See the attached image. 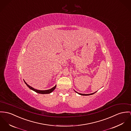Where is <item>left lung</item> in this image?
<instances>
[{
  "label": "left lung",
  "mask_w": 131,
  "mask_h": 131,
  "mask_svg": "<svg viewBox=\"0 0 131 131\" xmlns=\"http://www.w3.org/2000/svg\"><path fill=\"white\" fill-rule=\"evenodd\" d=\"M76 92V91H75ZM96 92H95V93H92V94H81V93H78V92H77V93H78L79 94H80L81 95H83V96H87V95H92V94H94V93H95Z\"/></svg>",
  "instance_id": "left-lung-1"
}]
</instances>
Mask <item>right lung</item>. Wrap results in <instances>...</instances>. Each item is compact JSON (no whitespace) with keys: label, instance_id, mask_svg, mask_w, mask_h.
I'll use <instances>...</instances> for the list:
<instances>
[{"label":"right lung","instance_id":"1","mask_svg":"<svg viewBox=\"0 0 131 131\" xmlns=\"http://www.w3.org/2000/svg\"><path fill=\"white\" fill-rule=\"evenodd\" d=\"M24 82H25V84L30 88V89H31V90H32L34 91L35 92H37V93H39V94H49V93H51L54 90V89L56 88V86H54L53 88H51V89H49V90H38L35 89L34 88L31 87V86H30L29 85H28L25 82V81L24 80Z\"/></svg>","mask_w":131,"mask_h":131}]
</instances>
